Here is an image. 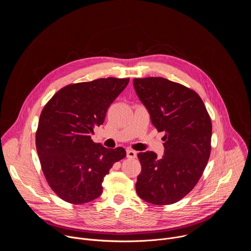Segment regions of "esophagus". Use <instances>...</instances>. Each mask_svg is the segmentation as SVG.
<instances>
[{"mask_svg": "<svg viewBox=\"0 0 251 251\" xmlns=\"http://www.w3.org/2000/svg\"><path fill=\"white\" fill-rule=\"evenodd\" d=\"M136 157H137L136 151L131 150V149H128V150H127V158H129V159H135Z\"/></svg>", "mask_w": 251, "mask_h": 251, "instance_id": "1", "label": "esophagus"}]
</instances>
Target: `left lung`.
<instances>
[{
	"instance_id": "obj_1",
	"label": "left lung",
	"mask_w": 251,
	"mask_h": 251,
	"mask_svg": "<svg viewBox=\"0 0 251 251\" xmlns=\"http://www.w3.org/2000/svg\"><path fill=\"white\" fill-rule=\"evenodd\" d=\"M135 91L163 137L164 155L138 154L142 171L136 192L147 202L172 204L187 196L201 176L210 155L211 121L194 90L163 77L134 78Z\"/></svg>"
}]
</instances>
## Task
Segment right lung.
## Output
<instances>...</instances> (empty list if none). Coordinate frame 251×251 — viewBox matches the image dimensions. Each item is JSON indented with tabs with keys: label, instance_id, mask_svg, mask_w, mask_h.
Listing matches in <instances>:
<instances>
[{
	"label": "right lung",
	"instance_id": "right-lung-1",
	"mask_svg": "<svg viewBox=\"0 0 251 251\" xmlns=\"http://www.w3.org/2000/svg\"><path fill=\"white\" fill-rule=\"evenodd\" d=\"M128 82L108 77L69 84L44 107L35 145L47 181L61 200L80 204L97 199L104 176L125 158L124 148L107 149L90 134Z\"/></svg>",
	"mask_w": 251,
	"mask_h": 251
}]
</instances>
